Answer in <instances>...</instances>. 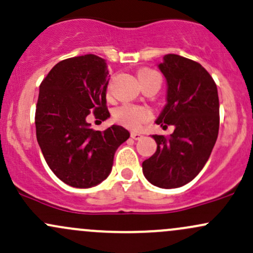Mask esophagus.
<instances>
[{"mask_svg":"<svg viewBox=\"0 0 253 253\" xmlns=\"http://www.w3.org/2000/svg\"><path fill=\"white\" fill-rule=\"evenodd\" d=\"M141 137H142V135L138 134V132H135V131L131 132V138H134V140H140Z\"/></svg>","mask_w":253,"mask_h":253,"instance_id":"1","label":"esophagus"}]
</instances>
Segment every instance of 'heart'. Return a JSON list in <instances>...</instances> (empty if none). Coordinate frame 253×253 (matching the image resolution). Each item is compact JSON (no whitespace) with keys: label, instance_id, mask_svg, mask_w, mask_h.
Instances as JSON below:
<instances>
[{"label":"heart","instance_id":"heart-1","mask_svg":"<svg viewBox=\"0 0 253 253\" xmlns=\"http://www.w3.org/2000/svg\"><path fill=\"white\" fill-rule=\"evenodd\" d=\"M137 78L141 85L149 81H159L160 82L159 73L152 69H141L137 72ZM113 117H115L116 122H118L119 124L127 129L137 130L141 124L151 119L152 113L148 108L143 107V106L123 105L117 108Z\"/></svg>","mask_w":253,"mask_h":253}]
</instances>
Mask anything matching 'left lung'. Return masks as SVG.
Listing matches in <instances>:
<instances>
[{"label":"left lung","mask_w":253,"mask_h":253,"mask_svg":"<svg viewBox=\"0 0 253 253\" xmlns=\"http://www.w3.org/2000/svg\"><path fill=\"white\" fill-rule=\"evenodd\" d=\"M159 70L167 78L168 102L156 123L175 130L169 137L152 136L157 151L142 163V171L154 186L178 188L202 171L212 152L219 127L218 93L210 73L191 59L168 54Z\"/></svg>","instance_id":"obj_1"}]
</instances>
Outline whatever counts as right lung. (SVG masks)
<instances>
[{
	"instance_id": "right-lung-1",
	"label": "right lung",
	"mask_w": 253,
	"mask_h": 253,
	"mask_svg": "<svg viewBox=\"0 0 253 253\" xmlns=\"http://www.w3.org/2000/svg\"><path fill=\"white\" fill-rule=\"evenodd\" d=\"M107 64L86 54L55 65L40 85L36 106V136L48 167L62 182L76 188L101 183L112 170L117 148L130 134L121 126L104 131L86 122L106 121Z\"/></svg>"
}]
</instances>
